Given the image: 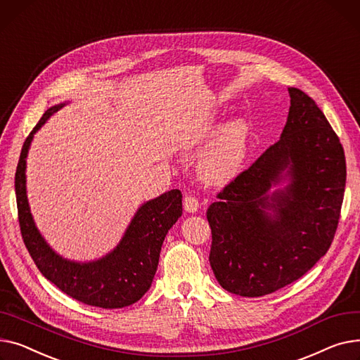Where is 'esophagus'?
<instances>
[{
    "label": "esophagus",
    "instance_id": "34e87169",
    "mask_svg": "<svg viewBox=\"0 0 360 360\" xmlns=\"http://www.w3.org/2000/svg\"><path fill=\"white\" fill-rule=\"evenodd\" d=\"M183 206H184L186 212L195 214V212H198V209H199V200L192 195H187L183 200Z\"/></svg>",
    "mask_w": 360,
    "mask_h": 360
}]
</instances>
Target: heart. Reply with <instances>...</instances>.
I'll use <instances>...</instances> for the list:
<instances>
[{"instance_id": "obj_1", "label": "heart", "mask_w": 360, "mask_h": 360, "mask_svg": "<svg viewBox=\"0 0 360 360\" xmlns=\"http://www.w3.org/2000/svg\"><path fill=\"white\" fill-rule=\"evenodd\" d=\"M210 145L199 161L202 180L214 186H225L234 181L244 170L250 146L251 128L245 119L229 120L219 129V122H209L200 132L198 142Z\"/></svg>"}]
</instances>
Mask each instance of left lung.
I'll return each instance as SVG.
<instances>
[{
    "instance_id": "left-lung-1",
    "label": "left lung",
    "mask_w": 360,
    "mask_h": 360,
    "mask_svg": "<svg viewBox=\"0 0 360 360\" xmlns=\"http://www.w3.org/2000/svg\"><path fill=\"white\" fill-rule=\"evenodd\" d=\"M288 91L281 139L225 186L206 212L210 267L219 285L240 297H264L298 281L326 255L339 225L343 146L309 96Z\"/></svg>"
}]
</instances>
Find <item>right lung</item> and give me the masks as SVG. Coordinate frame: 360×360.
<instances>
[{
    "label": "right lung",
    "instance_id": "add662e5",
    "mask_svg": "<svg viewBox=\"0 0 360 360\" xmlns=\"http://www.w3.org/2000/svg\"><path fill=\"white\" fill-rule=\"evenodd\" d=\"M68 103L49 108L25 141L15 172L18 222L23 241L44 276L68 297L104 309L129 307L151 288L160 251L170 229L181 217V193L174 188L142 203L119 244L108 255L91 262L62 257L46 243L30 212L26 188V164L34 134Z\"/></svg>",
    "mask_w": 360,
    "mask_h": 360
}]
</instances>
